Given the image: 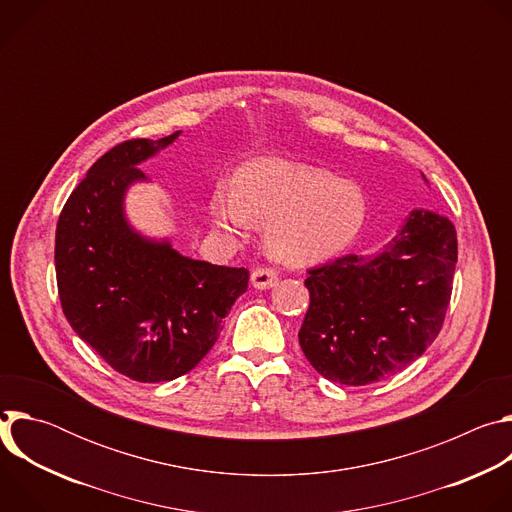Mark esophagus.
<instances>
[{
  "label": "esophagus",
  "instance_id": "obj_1",
  "mask_svg": "<svg viewBox=\"0 0 512 512\" xmlns=\"http://www.w3.org/2000/svg\"><path fill=\"white\" fill-rule=\"evenodd\" d=\"M277 271L271 269V267H259L251 273V283L253 287L257 289H269V287H275L277 285Z\"/></svg>",
  "mask_w": 512,
  "mask_h": 512
}]
</instances>
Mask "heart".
Wrapping results in <instances>:
<instances>
[{
	"instance_id": "b5f03b06",
	"label": "heart",
	"mask_w": 512,
	"mask_h": 512,
	"mask_svg": "<svg viewBox=\"0 0 512 512\" xmlns=\"http://www.w3.org/2000/svg\"><path fill=\"white\" fill-rule=\"evenodd\" d=\"M210 214L218 229L243 233L267 225L265 243L275 259L308 263L346 249L367 218L362 190L310 164L261 160L235 176L233 192L216 188Z\"/></svg>"
}]
</instances>
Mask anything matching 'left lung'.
Listing matches in <instances>:
<instances>
[{
    "label": "left lung",
    "mask_w": 512,
    "mask_h": 512,
    "mask_svg": "<svg viewBox=\"0 0 512 512\" xmlns=\"http://www.w3.org/2000/svg\"><path fill=\"white\" fill-rule=\"evenodd\" d=\"M456 261L450 218L415 208L381 253L310 269L298 338L312 367L350 387L403 371L442 330Z\"/></svg>",
    "instance_id": "8db88e82"
}]
</instances>
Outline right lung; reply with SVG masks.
Masks as SVG:
<instances>
[{"mask_svg":"<svg viewBox=\"0 0 512 512\" xmlns=\"http://www.w3.org/2000/svg\"><path fill=\"white\" fill-rule=\"evenodd\" d=\"M129 139L87 172L56 225V281L62 312L111 369L139 381H174L206 356L223 318L247 291L245 267L178 253L168 239L137 233L125 216L139 164L176 141Z\"/></svg>","mask_w":512,"mask_h":512,"instance_id":"obj_1","label":"right lung"}]
</instances>
